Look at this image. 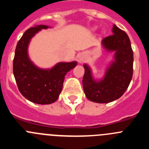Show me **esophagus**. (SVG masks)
Listing matches in <instances>:
<instances>
[{
	"label": "esophagus",
	"instance_id": "esophagus-1",
	"mask_svg": "<svg viewBox=\"0 0 149 149\" xmlns=\"http://www.w3.org/2000/svg\"><path fill=\"white\" fill-rule=\"evenodd\" d=\"M85 60H86V57H85V56H84L83 54H81V56H79V61L81 62V63L84 62Z\"/></svg>",
	"mask_w": 149,
	"mask_h": 149
}]
</instances>
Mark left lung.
I'll use <instances>...</instances> for the list:
<instances>
[{
	"label": "left lung",
	"mask_w": 149,
	"mask_h": 149,
	"mask_svg": "<svg viewBox=\"0 0 149 149\" xmlns=\"http://www.w3.org/2000/svg\"><path fill=\"white\" fill-rule=\"evenodd\" d=\"M113 35L102 39L101 44L108 52H114L113 61L108 65L101 80L93 77L90 67L84 64L83 87L86 97L95 103H109L125 93L133 76L134 54L131 41L125 31L114 24Z\"/></svg>",
	"instance_id": "8db88e82"
}]
</instances>
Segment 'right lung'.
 I'll return each mask as SVG.
<instances>
[{
	"label": "right lung",
	"instance_id": "obj_1",
	"mask_svg": "<svg viewBox=\"0 0 149 149\" xmlns=\"http://www.w3.org/2000/svg\"><path fill=\"white\" fill-rule=\"evenodd\" d=\"M47 25H36L24 32L16 45L13 74L18 89L24 98L39 104H50L58 99L65 74L77 65L76 61L60 62L51 68H41L30 60L28 45L36 33Z\"/></svg>",
	"mask_w": 149,
	"mask_h": 149
}]
</instances>
